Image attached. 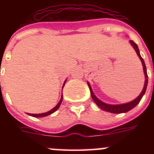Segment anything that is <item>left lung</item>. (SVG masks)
I'll list each match as a JSON object with an SVG mask.
<instances>
[{
  "instance_id": "8db88e82",
  "label": "left lung",
  "mask_w": 154,
  "mask_h": 154,
  "mask_svg": "<svg viewBox=\"0 0 154 154\" xmlns=\"http://www.w3.org/2000/svg\"><path fill=\"white\" fill-rule=\"evenodd\" d=\"M130 44L133 45V47L134 48V49L135 51H137V55H138L139 58H140L141 62H142L143 64V71H144V74H145V84H144V87H143V89L142 92L140 93V95L138 96L136 99H134L133 101L130 102V103H125V104H121V105H109L106 104V103H103L102 101H100L98 98H96V96L94 95L93 92L92 90V88H91L90 85L89 83L88 82V85L89 87V89H90V92H91V96H92V99H93V101L96 103L98 106L99 108L101 109L105 110V111H106V112H112V113H122V112H128L129 110L132 109L133 108L137 106L140 101L142 99L143 96L144 95L145 92L146 90V87H147V83H148V75H147V72H146V65H145V63H144V61L143 59V58L141 57L140 54V51H139V48H138V46L136 44L135 42H133V41H130Z\"/></svg>"
}]
</instances>
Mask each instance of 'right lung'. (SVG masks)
Masks as SVG:
<instances>
[{"mask_svg": "<svg viewBox=\"0 0 154 154\" xmlns=\"http://www.w3.org/2000/svg\"><path fill=\"white\" fill-rule=\"evenodd\" d=\"M64 84H65V83H64ZM62 99H63V96H62V98H61L60 101H59V103L57 104L56 106L54 107L52 109H51L50 111H48V112H45V113H41V114H31V113H28V115L31 116H34V117H43V116H46L50 115V114H51V113H53L54 112H55V111H56V110L58 109V108H59L61 103H62Z\"/></svg>", "mask_w": 154, "mask_h": 154, "instance_id": "add662e5", "label": "right lung"}]
</instances>
